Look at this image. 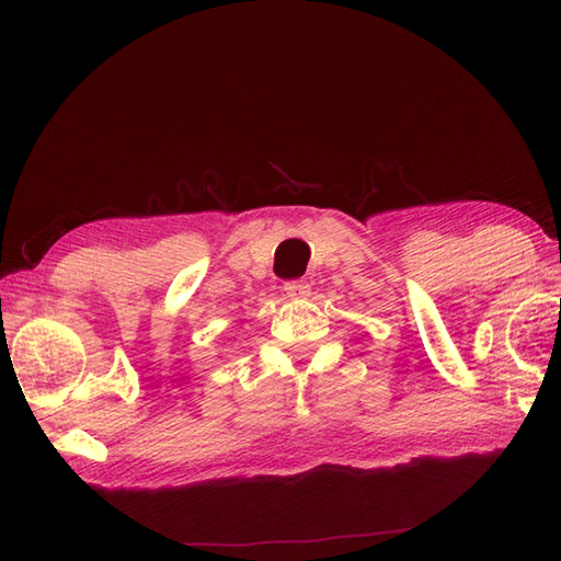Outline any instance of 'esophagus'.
Listing matches in <instances>:
<instances>
[{
    "label": "esophagus",
    "instance_id": "obj_1",
    "mask_svg": "<svg viewBox=\"0 0 561 561\" xmlns=\"http://www.w3.org/2000/svg\"><path fill=\"white\" fill-rule=\"evenodd\" d=\"M284 291L289 298H306L310 294V286L304 279H291V282L284 284Z\"/></svg>",
    "mask_w": 561,
    "mask_h": 561
}]
</instances>
